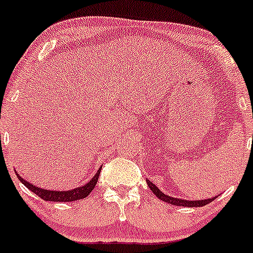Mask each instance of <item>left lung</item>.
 Listing matches in <instances>:
<instances>
[{
    "mask_svg": "<svg viewBox=\"0 0 253 253\" xmlns=\"http://www.w3.org/2000/svg\"><path fill=\"white\" fill-rule=\"evenodd\" d=\"M147 185L149 186V188L152 190V192L157 196L159 200L164 201L165 203H170V205L174 206H180V207H203L208 203H211V201L215 200L218 196L215 197H211V198H206V200H198V201H188V200H182V198H176V197H171L169 195H165L164 192L159 190L152 181L147 180Z\"/></svg>",
    "mask_w": 253,
    "mask_h": 253,
    "instance_id": "left-lung-1",
    "label": "left lung"
}]
</instances>
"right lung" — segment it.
<instances>
[{"label": "right lung", "mask_w": 253, "mask_h": 253, "mask_svg": "<svg viewBox=\"0 0 253 253\" xmlns=\"http://www.w3.org/2000/svg\"><path fill=\"white\" fill-rule=\"evenodd\" d=\"M101 167L99 168L98 171L95 172V175L90 178V181L85 183L83 186H79V187L73 188V190H65V191H56V190H45V188L38 187V186L33 185V183L28 182L27 180L22 177L18 172L16 171L17 177L19 178L20 182L25 186L27 188H29L33 193H35L37 196H39L42 200L44 201H50V202H73V201L82 200V198H85L86 196L90 195L91 191L95 187L96 182H98L99 175H100Z\"/></svg>", "instance_id": "1"}]
</instances>
